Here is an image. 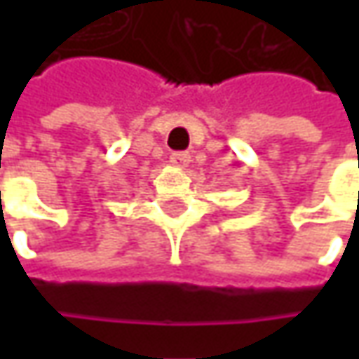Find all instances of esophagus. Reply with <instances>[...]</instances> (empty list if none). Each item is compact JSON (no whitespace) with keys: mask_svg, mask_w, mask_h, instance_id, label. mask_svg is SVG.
Listing matches in <instances>:
<instances>
[{"mask_svg":"<svg viewBox=\"0 0 359 359\" xmlns=\"http://www.w3.org/2000/svg\"><path fill=\"white\" fill-rule=\"evenodd\" d=\"M170 159H172V163L175 168H187L189 161H191V156L187 151H175V154H172Z\"/></svg>","mask_w":359,"mask_h":359,"instance_id":"34e87169","label":"esophagus"}]
</instances>
